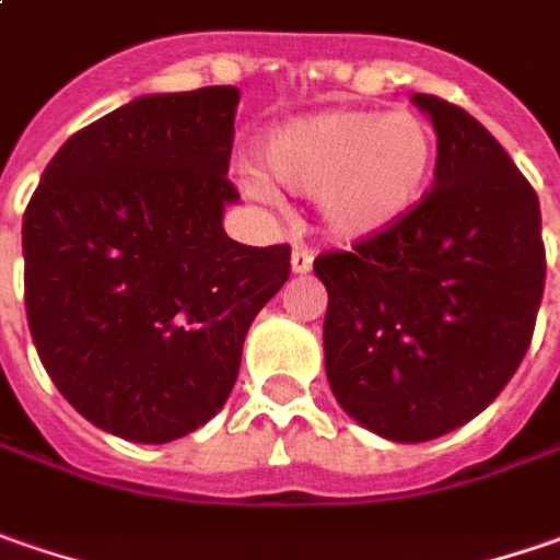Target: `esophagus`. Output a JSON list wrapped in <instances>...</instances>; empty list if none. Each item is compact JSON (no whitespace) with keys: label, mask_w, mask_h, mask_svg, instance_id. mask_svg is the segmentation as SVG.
<instances>
[{"label":"esophagus","mask_w":560,"mask_h":560,"mask_svg":"<svg viewBox=\"0 0 560 560\" xmlns=\"http://www.w3.org/2000/svg\"><path fill=\"white\" fill-rule=\"evenodd\" d=\"M310 269H313V250L310 247H294V254H291V272L304 276Z\"/></svg>","instance_id":"obj_1"}]
</instances>
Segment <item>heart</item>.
Instances as JSON below:
<instances>
[{
  "label": "heart",
  "mask_w": 560,
  "mask_h": 560,
  "mask_svg": "<svg viewBox=\"0 0 560 560\" xmlns=\"http://www.w3.org/2000/svg\"><path fill=\"white\" fill-rule=\"evenodd\" d=\"M435 131L413 112H319L272 128L259 156L291 190L316 194L328 232L360 241L388 232L423 200L435 168ZM247 190L269 200L259 175Z\"/></svg>",
  "instance_id": "obj_1"
}]
</instances>
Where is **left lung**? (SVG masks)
Instances as JSON below:
<instances>
[{"instance_id": "8db88e82", "label": "left lung", "mask_w": 560, "mask_h": 560, "mask_svg": "<svg viewBox=\"0 0 560 560\" xmlns=\"http://www.w3.org/2000/svg\"><path fill=\"white\" fill-rule=\"evenodd\" d=\"M413 103L439 137L435 184L388 232L313 259L326 284V376L360 425L429 442L499 398L546 288L533 184L470 112Z\"/></svg>"}]
</instances>
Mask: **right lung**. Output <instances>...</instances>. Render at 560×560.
I'll return each instance as SVG.
<instances>
[{
	"instance_id": "1",
	"label": "right lung",
	"mask_w": 560,
	"mask_h": 560,
	"mask_svg": "<svg viewBox=\"0 0 560 560\" xmlns=\"http://www.w3.org/2000/svg\"><path fill=\"white\" fill-rule=\"evenodd\" d=\"M234 86L137 96L71 135L24 209V306L65 401L140 445L175 442L229 401L254 316L291 247L222 229Z\"/></svg>"
}]
</instances>
